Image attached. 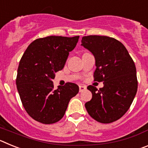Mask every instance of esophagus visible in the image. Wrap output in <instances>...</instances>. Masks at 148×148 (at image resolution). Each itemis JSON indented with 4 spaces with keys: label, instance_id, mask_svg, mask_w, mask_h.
Returning <instances> with one entry per match:
<instances>
[{
    "label": "esophagus",
    "instance_id": "obj_1",
    "mask_svg": "<svg viewBox=\"0 0 148 148\" xmlns=\"http://www.w3.org/2000/svg\"><path fill=\"white\" fill-rule=\"evenodd\" d=\"M86 89H87L86 86H83V85H80V86H79V91H80L81 92H83L84 90H85Z\"/></svg>",
    "mask_w": 148,
    "mask_h": 148
}]
</instances>
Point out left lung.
<instances>
[{"label":"left lung","mask_w":148,"mask_h":148,"mask_svg":"<svg viewBox=\"0 0 148 148\" xmlns=\"http://www.w3.org/2000/svg\"><path fill=\"white\" fill-rule=\"evenodd\" d=\"M82 45L95 56L94 81L103 82L98 90L87 87L92 99L85 104L87 113L104 124L119 119L129 110L137 92L138 81L134 61L125 47L108 36H84Z\"/></svg>","instance_id":"left-lung-1"}]
</instances>
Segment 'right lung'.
I'll list each match as a JSON object with an SVG mask.
<instances>
[{
  "mask_svg": "<svg viewBox=\"0 0 148 148\" xmlns=\"http://www.w3.org/2000/svg\"><path fill=\"white\" fill-rule=\"evenodd\" d=\"M79 36H48L29 45L18 68L16 84L23 108L34 120L53 124L64 116L78 86L68 82L54 90L56 72L64 66L69 52L75 47Z\"/></svg>",
  "mask_w": 148,
  "mask_h": 148,
  "instance_id": "1",
  "label": "right lung"
}]
</instances>
